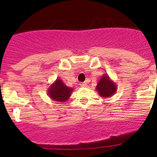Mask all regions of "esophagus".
<instances>
[{
  "mask_svg": "<svg viewBox=\"0 0 157 157\" xmlns=\"http://www.w3.org/2000/svg\"><path fill=\"white\" fill-rule=\"evenodd\" d=\"M80 86H81L82 87H86L87 86V84L86 82H82L81 84H80Z\"/></svg>",
  "mask_w": 157,
  "mask_h": 157,
  "instance_id": "1",
  "label": "esophagus"
}]
</instances>
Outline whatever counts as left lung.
<instances>
[{"label": "left lung", "mask_w": 157, "mask_h": 157, "mask_svg": "<svg viewBox=\"0 0 157 157\" xmlns=\"http://www.w3.org/2000/svg\"><path fill=\"white\" fill-rule=\"evenodd\" d=\"M96 90L98 91V94L101 98H109L116 94L117 86L108 75L105 74L98 82V85L96 86Z\"/></svg>", "instance_id": "8db88e82"}]
</instances>
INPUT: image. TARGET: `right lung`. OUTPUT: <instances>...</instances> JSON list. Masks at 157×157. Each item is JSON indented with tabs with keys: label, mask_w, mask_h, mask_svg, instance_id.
<instances>
[{
	"label": "right lung",
	"mask_w": 157,
	"mask_h": 157,
	"mask_svg": "<svg viewBox=\"0 0 157 157\" xmlns=\"http://www.w3.org/2000/svg\"><path fill=\"white\" fill-rule=\"evenodd\" d=\"M72 91L73 88L67 86L61 79L57 78L49 86V88H48L47 93L48 97L52 101L57 102H65L69 99Z\"/></svg>",
	"instance_id": "add662e5"
}]
</instances>
